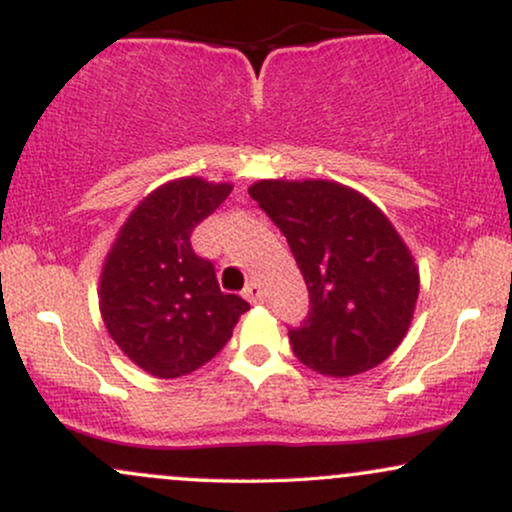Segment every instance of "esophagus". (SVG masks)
Listing matches in <instances>:
<instances>
[{"instance_id": "obj_1", "label": "esophagus", "mask_w": 512, "mask_h": 512, "mask_svg": "<svg viewBox=\"0 0 512 512\" xmlns=\"http://www.w3.org/2000/svg\"><path fill=\"white\" fill-rule=\"evenodd\" d=\"M243 296L248 298V301H250L252 305H257V303H262V301H264V289H262L260 284H257V281H252V284L245 286Z\"/></svg>"}]
</instances>
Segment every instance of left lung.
<instances>
[{"label": "left lung", "mask_w": 512, "mask_h": 512, "mask_svg": "<svg viewBox=\"0 0 512 512\" xmlns=\"http://www.w3.org/2000/svg\"><path fill=\"white\" fill-rule=\"evenodd\" d=\"M281 228L310 296L289 330L293 354L327 378L383 363L402 344L419 298V264L385 211L337 180H257L248 187Z\"/></svg>", "instance_id": "obj_1"}]
</instances>
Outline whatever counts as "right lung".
<instances>
[{"label":"right lung","mask_w":512,"mask_h":512,"mask_svg":"<svg viewBox=\"0 0 512 512\" xmlns=\"http://www.w3.org/2000/svg\"><path fill=\"white\" fill-rule=\"evenodd\" d=\"M231 182L175 178L137 204L110 245L98 308L110 339L156 378H182L209 363L250 305L223 293L214 264L190 236L231 195Z\"/></svg>","instance_id":"1"}]
</instances>
